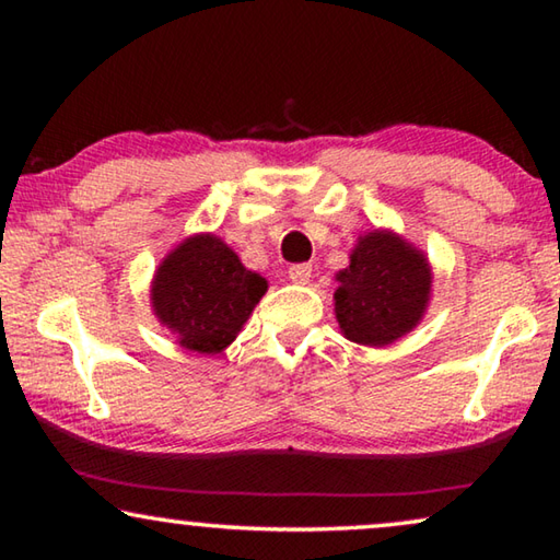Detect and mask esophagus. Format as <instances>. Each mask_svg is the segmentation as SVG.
Masks as SVG:
<instances>
[{
    "instance_id": "obj_1",
    "label": "esophagus",
    "mask_w": 560,
    "mask_h": 560,
    "mask_svg": "<svg viewBox=\"0 0 560 560\" xmlns=\"http://www.w3.org/2000/svg\"><path fill=\"white\" fill-rule=\"evenodd\" d=\"M311 264H291L289 267V279L293 283H306L311 279Z\"/></svg>"
}]
</instances>
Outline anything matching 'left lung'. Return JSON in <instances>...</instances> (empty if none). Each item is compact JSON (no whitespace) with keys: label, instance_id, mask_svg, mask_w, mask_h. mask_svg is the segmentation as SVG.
<instances>
[{"label":"left lung","instance_id":"obj_1","mask_svg":"<svg viewBox=\"0 0 560 560\" xmlns=\"http://www.w3.org/2000/svg\"><path fill=\"white\" fill-rule=\"evenodd\" d=\"M336 318L348 340L387 346L422 318L430 296L428 259L400 236L371 232L338 273Z\"/></svg>","mask_w":560,"mask_h":560}]
</instances>
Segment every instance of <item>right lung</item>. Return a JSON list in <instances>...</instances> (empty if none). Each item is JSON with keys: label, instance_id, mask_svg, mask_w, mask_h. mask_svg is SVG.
Returning <instances> with one entry per match:
<instances>
[{"label": "right lung", "instance_id": "1", "mask_svg": "<svg viewBox=\"0 0 560 560\" xmlns=\"http://www.w3.org/2000/svg\"><path fill=\"white\" fill-rule=\"evenodd\" d=\"M264 293L267 281L246 271L230 246L197 234L160 264L153 308L179 346L210 355L232 343Z\"/></svg>", "mask_w": 560, "mask_h": 560}]
</instances>
